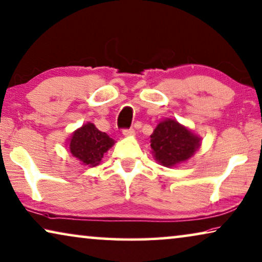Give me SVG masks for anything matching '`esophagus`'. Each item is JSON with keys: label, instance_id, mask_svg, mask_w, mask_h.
<instances>
[{"label": "esophagus", "instance_id": "obj_1", "mask_svg": "<svg viewBox=\"0 0 262 262\" xmlns=\"http://www.w3.org/2000/svg\"><path fill=\"white\" fill-rule=\"evenodd\" d=\"M123 135L124 136H134L135 135V130L133 128H129V129H124L123 130Z\"/></svg>", "mask_w": 262, "mask_h": 262}]
</instances>
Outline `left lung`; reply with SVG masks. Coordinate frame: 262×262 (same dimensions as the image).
Instances as JSON below:
<instances>
[{
    "instance_id": "obj_1",
    "label": "left lung",
    "mask_w": 262,
    "mask_h": 262,
    "mask_svg": "<svg viewBox=\"0 0 262 262\" xmlns=\"http://www.w3.org/2000/svg\"><path fill=\"white\" fill-rule=\"evenodd\" d=\"M200 146V136L175 119L160 121L150 135L151 154L155 161L167 168L188 161Z\"/></svg>"
}]
</instances>
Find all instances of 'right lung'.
Masks as SVG:
<instances>
[{
    "label": "right lung",
    "instance_id": "obj_1",
    "mask_svg": "<svg viewBox=\"0 0 262 262\" xmlns=\"http://www.w3.org/2000/svg\"><path fill=\"white\" fill-rule=\"evenodd\" d=\"M114 143V140L106 133L97 129L92 122L82 124L67 139V147L72 155L82 165L89 167L100 165L103 155Z\"/></svg>",
    "mask_w": 262,
    "mask_h": 262
}]
</instances>
